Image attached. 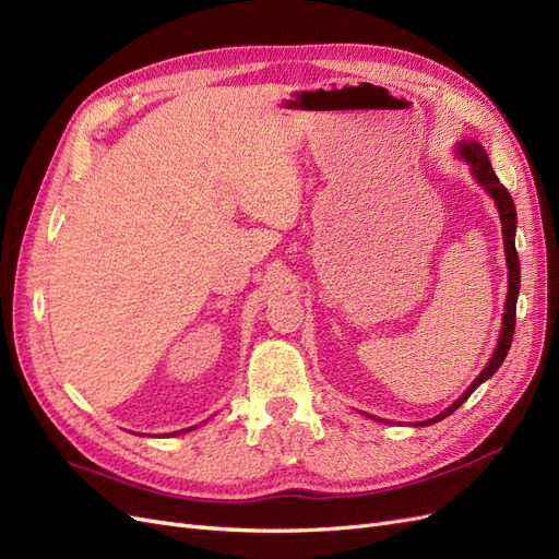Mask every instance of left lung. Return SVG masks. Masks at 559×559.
I'll list each match as a JSON object with an SVG mask.
<instances>
[{"label":"left lung","instance_id":"8db88e82","mask_svg":"<svg viewBox=\"0 0 559 559\" xmlns=\"http://www.w3.org/2000/svg\"><path fill=\"white\" fill-rule=\"evenodd\" d=\"M456 156L468 163L473 177L483 186V189L492 195L495 205L499 210V218H501V233H503V249H506V265H509V294H506V308H503V321H501V333H499V343L497 349L492 354V359L487 361V366L483 368V373L473 380V384L466 389V392L456 399L448 411H443L441 415H436L427 421H419V427L433 425V421H441L448 415H452L460 405L476 392V389L497 373V368L503 364L506 354L511 349V341H513V331H515V302H518V292H520V259L515 251V224H518V214H515V205L511 193L506 191V186L499 181V177L495 175L492 165H489V158L485 154V148L473 142V140H464L456 144Z\"/></svg>","mask_w":559,"mask_h":559}]
</instances>
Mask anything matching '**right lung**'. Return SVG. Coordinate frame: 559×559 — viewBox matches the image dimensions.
Segmentation results:
<instances>
[{"instance_id":"add662e5","label":"right lung","mask_w":559,"mask_h":559,"mask_svg":"<svg viewBox=\"0 0 559 559\" xmlns=\"http://www.w3.org/2000/svg\"><path fill=\"white\" fill-rule=\"evenodd\" d=\"M186 431H191V429H186Z\"/></svg>"}]
</instances>
